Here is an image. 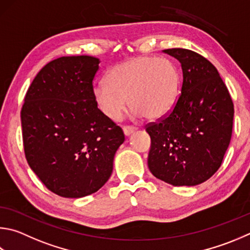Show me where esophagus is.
I'll use <instances>...</instances> for the list:
<instances>
[{"instance_id": "1", "label": "esophagus", "mask_w": 250, "mask_h": 250, "mask_svg": "<svg viewBox=\"0 0 250 250\" xmlns=\"http://www.w3.org/2000/svg\"><path fill=\"white\" fill-rule=\"evenodd\" d=\"M135 130H137V128H135V126H131V125H125L124 126V133L125 135L132 134Z\"/></svg>"}]
</instances>
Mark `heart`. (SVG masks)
<instances>
[{
	"mask_svg": "<svg viewBox=\"0 0 250 250\" xmlns=\"http://www.w3.org/2000/svg\"><path fill=\"white\" fill-rule=\"evenodd\" d=\"M179 88V70L170 59L141 56L113 65L106 81L94 85L93 96L110 120L120 119L128 98L135 116L153 120L171 110Z\"/></svg>",
	"mask_w": 250,
	"mask_h": 250,
	"instance_id": "1",
	"label": "heart"
}]
</instances>
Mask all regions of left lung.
<instances>
[{
    "mask_svg": "<svg viewBox=\"0 0 250 250\" xmlns=\"http://www.w3.org/2000/svg\"><path fill=\"white\" fill-rule=\"evenodd\" d=\"M183 69V85L172 109L145 125L151 137L147 165L172 186L202 184L220 168L233 130L234 105L212 63L191 50L166 49Z\"/></svg>",
    "mask_w": 250,
    "mask_h": 250,
    "instance_id": "1",
    "label": "left lung"
}]
</instances>
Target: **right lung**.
<instances>
[{
  "mask_svg": "<svg viewBox=\"0 0 250 250\" xmlns=\"http://www.w3.org/2000/svg\"><path fill=\"white\" fill-rule=\"evenodd\" d=\"M98 64L99 59L89 56L49 62L30 84L21 108L26 160L60 197L82 198L101 189L125 141L122 129L95 103Z\"/></svg>",
  "mask_w": 250,
  "mask_h": 250,
  "instance_id": "obj_1",
  "label": "right lung"
}]
</instances>
